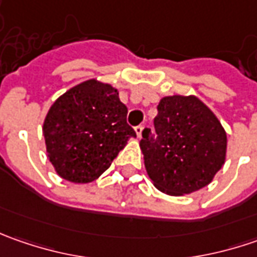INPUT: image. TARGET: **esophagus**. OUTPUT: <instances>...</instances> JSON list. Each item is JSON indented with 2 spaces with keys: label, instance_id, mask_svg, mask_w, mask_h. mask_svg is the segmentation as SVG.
<instances>
[{
  "label": "esophagus",
  "instance_id": "34e87169",
  "mask_svg": "<svg viewBox=\"0 0 257 257\" xmlns=\"http://www.w3.org/2000/svg\"><path fill=\"white\" fill-rule=\"evenodd\" d=\"M143 125H137L134 130H136V134H137V137H142V133H143Z\"/></svg>",
  "mask_w": 257,
  "mask_h": 257
}]
</instances>
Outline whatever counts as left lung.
Returning <instances> with one entry per match:
<instances>
[{
	"label": "left lung",
	"instance_id": "8db88e82",
	"mask_svg": "<svg viewBox=\"0 0 257 257\" xmlns=\"http://www.w3.org/2000/svg\"><path fill=\"white\" fill-rule=\"evenodd\" d=\"M154 130L144 128L140 147L154 186L170 196L196 192L212 182L226 157V133L216 115L197 98L160 100Z\"/></svg>",
	"mask_w": 257,
	"mask_h": 257
}]
</instances>
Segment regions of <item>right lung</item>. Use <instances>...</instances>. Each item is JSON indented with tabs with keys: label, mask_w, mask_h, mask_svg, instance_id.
Wrapping results in <instances>:
<instances>
[{
	"label": "right lung",
	"mask_w": 257,
	"mask_h": 257,
	"mask_svg": "<svg viewBox=\"0 0 257 257\" xmlns=\"http://www.w3.org/2000/svg\"><path fill=\"white\" fill-rule=\"evenodd\" d=\"M48 159L63 179L90 183L103 174L130 137L127 107L110 84L88 80L57 98L43 127Z\"/></svg>",
	"instance_id": "obj_1"
}]
</instances>
